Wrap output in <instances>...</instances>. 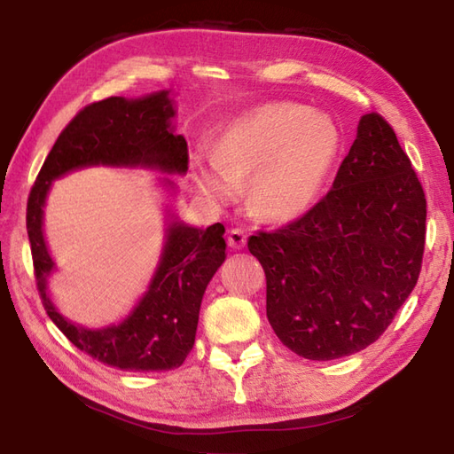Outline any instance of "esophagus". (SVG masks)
Here are the masks:
<instances>
[{
  "label": "esophagus",
  "instance_id": "34e87169",
  "mask_svg": "<svg viewBox=\"0 0 454 454\" xmlns=\"http://www.w3.org/2000/svg\"><path fill=\"white\" fill-rule=\"evenodd\" d=\"M227 243H229L231 248L239 251V248H243L247 245V235L240 229H231L229 237H227Z\"/></svg>",
  "mask_w": 454,
  "mask_h": 454
}]
</instances>
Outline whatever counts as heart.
I'll return each instance as SVG.
<instances>
[{"label":"heart","mask_w":454,"mask_h":454,"mask_svg":"<svg viewBox=\"0 0 454 454\" xmlns=\"http://www.w3.org/2000/svg\"><path fill=\"white\" fill-rule=\"evenodd\" d=\"M340 153L333 117L300 104H266L235 117L214 153L190 156V178L203 198L227 203L247 183L258 217L288 223L316 206Z\"/></svg>","instance_id":"b5f03b06"}]
</instances>
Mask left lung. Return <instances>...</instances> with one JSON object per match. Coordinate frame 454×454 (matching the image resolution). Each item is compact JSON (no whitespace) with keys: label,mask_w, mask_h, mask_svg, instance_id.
<instances>
[{"label":"left lung","mask_w":454,"mask_h":454,"mask_svg":"<svg viewBox=\"0 0 454 454\" xmlns=\"http://www.w3.org/2000/svg\"><path fill=\"white\" fill-rule=\"evenodd\" d=\"M425 217L423 188L394 129L363 115L327 196L288 227L248 239L282 343L309 360L374 343L418 284Z\"/></svg>","instance_id":"8db88e82"}]
</instances>
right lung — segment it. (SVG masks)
<instances>
[{"label": "right lung", "mask_w": 454, "mask_h": 454, "mask_svg": "<svg viewBox=\"0 0 454 454\" xmlns=\"http://www.w3.org/2000/svg\"><path fill=\"white\" fill-rule=\"evenodd\" d=\"M170 90L143 98L114 96L84 107L72 119L46 156L27 203V233L36 288L46 313L72 345L109 366L129 372L178 368L196 340L203 294L225 262V227H192L176 215L178 193L170 176L188 172V143L176 133ZM107 165L141 168L163 176L169 193L167 229L160 264L142 298L128 316L107 328H86L62 317L48 292L58 270L43 239V206L54 179L74 169Z\"/></svg>", "instance_id": "right-lung-1"}]
</instances>
